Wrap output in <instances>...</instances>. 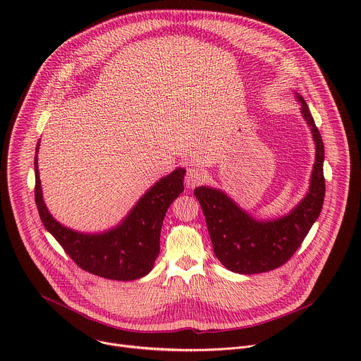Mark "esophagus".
Listing matches in <instances>:
<instances>
[{
	"label": "esophagus",
	"instance_id": "34e87169",
	"mask_svg": "<svg viewBox=\"0 0 361 361\" xmlns=\"http://www.w3.org/2000/svg\"><path fill=\"white\" fill-rule=\"evenodd\" d=\"M205 178V173L204 170L198 169V167H190L187 170V174H185V184L191 188L197 187L198 184H201Z\"/></svg>",
	"mask_w": 361,
	"mask_h": 361
}]
</instances>
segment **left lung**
<instances>
[{
    "label": "left lung",
    "mask_w": 361,
    "mask_h": 361,
    "mask_svg": "<svg viewBox=\"0 0 361 361\" xmlns=\"http://www.w3.org/2000/svg\"><path fill=\"white\" fill-rule=\"evenodd\" d=\"M297 99L313 134L316 163L308 192L288 214L276 220H257L217 188L194 190L205 216L214 254L230 271L259 274L279 269L291 259L322 213L326 194L324 145L307 102L300 94Z\"/></svg>",
    "instance_id": "1"
}]
</instances>
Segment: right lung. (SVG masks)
Masks as SVG:
<instances>
[{
  "instance_id": "1",
  "label": "right lung",
  "mask_w": 361,
  "mask_h": 361,
  "mask_svg": "<svg viewBox=\"0 0 361 361\" xmlns=\"http://www.w3.org/2000/svg\"><path fill=\"white\" fill-rule=\"evenodd\" d=\"M34 169L39 219L78 267L94 276L120 281L137 280L152 270L160 252L164 216L171 202L184 191V169H177L159 180L117 227L99 234L74 231L51 216L42 200L37 157Z\"/></svg>"
}]
</instances>
